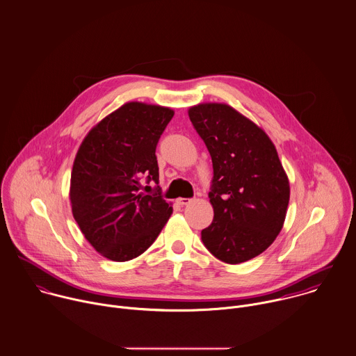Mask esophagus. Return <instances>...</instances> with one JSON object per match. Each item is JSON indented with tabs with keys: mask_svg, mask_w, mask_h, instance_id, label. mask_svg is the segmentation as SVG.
Wrapping results in <instances>:
<instances>
[{
	"mask_svg": "<svg viewBox=\"0 0 356 356\" xmlns=\"http://www.w3.org/2000/svg\"><path fill=\"white\" fill-rule=\"evenodd\" d=\"M191 202V200L190 198H179L177 200V204L180 205V207H184V205H188Z\"/></svg>",
	"mask_w": 356,
	"mask_h": 356,
	"instance_id": "34e87169",
	"label": "esophagus"
}]
</instances>
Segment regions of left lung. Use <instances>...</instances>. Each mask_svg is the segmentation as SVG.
<instances>
[{"instance_id":"1","label":"left lung","mask_w":356,"mask_h":356,"mask_svg":"<svg viewBox=\"0 0 356 356\" xmlns=\"http://www.w3.org/2000/svg\"><path fill=\"white\" fill-rule=\"evenodd\" d=\"M213 165L209 202L213 222L201 232L205 247L237 265L261 255L283 229L290 181L269 136L223 102L188 108Z\"/></svg>"}]
</instances>
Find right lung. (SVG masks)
Segmentation results:
<instances>
[{"label":"right lung","mask_w":356,"mask_h":356,"mask_svg":"<svg viewBox=\"0 0 356 356\" xmlns=\"http://www.w3.org/2000/svg\"><path fill=\"white\" fill-rule=\"evenodd\" d=\"M173 115L168 106L126 102L99 120L77 149L69 188L72 213L86 240L106 259L126 262L141 255L173 212L161 195L141 191L143 177L159 181L155 149Z\"/></svg>","instance_id":"1"}]
</instances>
